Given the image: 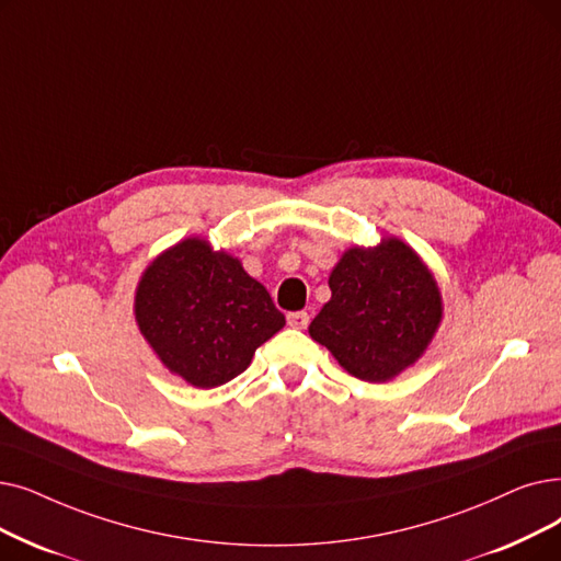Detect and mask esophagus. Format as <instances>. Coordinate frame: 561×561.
I'll list each match as a JSON object with an SVG mask.
<instances>
[{
	"mask_svg": "<svg viewBox=\"0 0 561 561\" xmlns=\"http://www.w3.org/2000/svg\"><path fill=\"white\" fill-rule=\"evenodd\" d=\"M286 321H288L290 328L305 330V328L309 325V313H307V311H290V313L286 316Z\"/></svg>",
	"mask_w": 561,
	"mask_h": 561,
	"instance_id": "34e87169",
	"label": "esophagus"
}]
</instances>
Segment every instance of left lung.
Returning <instances> with one entry per match:
<instances>
[{
	"label": "left lung",
	"mask_w": 561,
	"mask_h": 561,
	"mask_svg": "<svg viewBox=\"0 0 561 561\" xmlns=\"http://www.w3.org/2000/svg\"><path fill=\"white\" fill-rule=\"evenodd\" d=\"M328 284L332 298L309 334L359 380L385 382L412 367L443 321L433 273L399 238L346 250Z\"/></svg>",
	"instance_id": "1"
}]
</instances>
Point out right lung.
<instances>
[{
    "label": "right lung",
    "instance_id": "add662e5",
    "mask_svg": "<svg viewBox=\"0 0 561 561\" xmlns=\"http://www.w3.org/2000/svg\"><path fill=\"white\" fill-rule=\"evenodd\" d=\"M135 321L164 367L202 389L245 371L254 351L286 325L265 286L202 238L176 242L146 267Z\"/></svg>",
    "mask_w": 561,
    "mask_h": 561
}]
</instances>
